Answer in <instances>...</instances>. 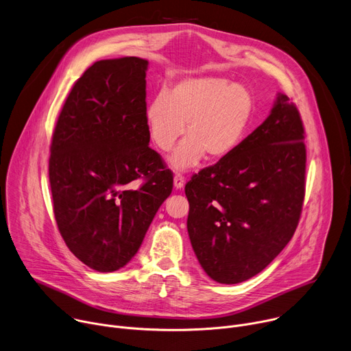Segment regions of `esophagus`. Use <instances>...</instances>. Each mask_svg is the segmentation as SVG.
I'll list each match as a JSON object with an SVG mask.
<instances>
[{"label": "esophagus", "mask_w": 351, "mask_h": 351, "mask_svg": "<svg viewBox=\"0 0 351 351\" xmlns=\"http://www.w3.org/2000/svg\"><path fill=\"white\" fill-rule=\"evenodd\" d=\"M173 186L175 189H182L184 186V176H182L180 173H176L173 178Z\"/></svg>", "instance_id": "1"}]
</instances>
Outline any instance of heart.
<instances>
[{"instance_id":"1","label":"heart","mask_w":351,"mask_h":351,"mask_svg":"<svg viewBox=\"0 0 351 351\" xmlns=\"http://www.w3.org/2000/svg\"><path fill=\"white\" fill-rule=\"evenodd\" d=\"M253 95L247 87L222 77H191L176 83L169 93L157 94L145 108L149 138L160 152H169L184 133L186 138L169 157L175 169L195 167L206 158L229 157L253 115Z\"/></svg>"}]
</instances>
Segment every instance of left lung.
<instances>
[{
    "label": "left lung",
    "instance_id": "8db88e82",
    "mask_svg": "<svg viewBox=\"0 0 351 351\" xmlns=\"http://www.w3.org/2000/svg\"><path fill=\"white\" fill-rule=\"evenodd\" d=\"M304 126L278 94L269 117L234 152L184 187L194 254L218 283L260 274L290 241L306 194Z\"/></svg>",
    "mask_w": 351,
    "mask_h": 351
}]
</instances>
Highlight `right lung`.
<instances>
[{
    "mask_svg": "<svg viewBox=\"0 0 351 351\" xmlns=\"http://www.w3.org/2000/svg\"><path fill=\"white\" fill-rule=\"evenodd\" d=\"M148 61L94 62L73 84L51 141L48 175L54 215L68 248L98 272L137 253L173 176L148 147ZM145 182L133 189L131 182Z\"/></svg>",
    "mask_w": 351,
    "mask_h": 351,
    "instance_id": "add662e5",
    "label": "right lung"
}]
</instances>
